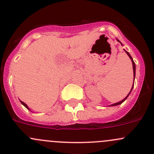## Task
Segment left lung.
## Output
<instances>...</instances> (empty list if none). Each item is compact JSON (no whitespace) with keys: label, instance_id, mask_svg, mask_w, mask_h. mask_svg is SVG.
Returning <instances> with one entry per match:
<instances>
[{"label":"left lung","instance_id":"left-lung-1","mask_svg":"<svg viewBox=\"0 0 154 154\" xmlns=\"http://www.w3.org/2000/svg\"><path fill=\"white\" fill-rule=\"evenodd\" d=\"M117 41H118L119 42H120L118 40V39H117ZM120 43H121V42H120ZM121 44H122V43H121ZM125 53H126L127 54H128V56L130 57V58H131V61H132V64H133V69H134V79H135V75H136V65H135V63H134V60H133L132 57L131 56V55H130L129 53H128V52H127V51H125ZM133 88H134V85H133V87H132V88H131V91H130V93H128V96H127L126 97H125V99H123V100H122L121 101H119V102H117V103H115V104H111V105H110V106H116V105H119V104H122V103L123 101H125V100H126V99H127V98L128 97V96H129V95H130V93H131V91H132V90H133Z\"/></svg>","mask_w":154,"mask_h":154}]
</instances>
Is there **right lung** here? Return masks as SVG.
<instances>
[{"label": "right lung", "mask_w": 154, "mask_h": 154, "mask_svg": "<svg viewBox=\"0 0 154 154\" xmlns=\"http://www.w3.org/2000/svg\"><path fill=\"white\" fill-rule=\"evenodd\" d=\"M20 102H21V104H23V106H24V107H26V108H27V109H28V110H29V107H28V106H27V105H26V104H25V103H24V102H23V101H20Z\"/></svg>", "instance_id": "right-lung-1"}]
</instances>
